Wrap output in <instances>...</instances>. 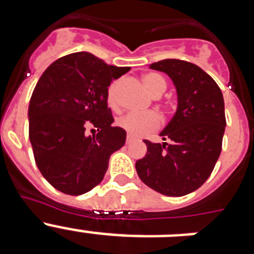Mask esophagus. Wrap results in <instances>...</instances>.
Returning <instances> with one entry per match:
<instances>
[{
  "label": "esophagus",
  "instance_id": "1",
  "mask_svg": "<svg viewBox=\"0 0 254 254\" xmlns=\"http://www.w3.org/2000/svg\"><path fill=\"white\" fill-rule=\"evenodd\" d=\"M132 141H134V138L132 137V136H129V134H127V138H126V142H127V145H128V143H131Z\"/></svg>",
  "mask_w": 254,
  "mask_h": 254
}]
</instances>
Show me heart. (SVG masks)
Listing matches in <instances>:
<instances>
[{"label":"heart","instance_id":"1","mask_svg":"<svg viewBox=\"0 0 254 254\" xmlns=\"http://www.w3.org/2000/svg\"><path fill=\"white\" fill-rule=\"evenodd\" d=\"M142 82L154 96H160L167 89V81L159 73L149 72L143 75ZM118 86H120V82L116 81L108 87L107 102L112 108H116L118 105ZM117 123L121 128L125 129L127 133L133 137H141V136H145V134L158 129L160 126V118L154 112L128 113L121 117Z\"/></svg>","mask_w":254,"mask_h":254}]
</instances>
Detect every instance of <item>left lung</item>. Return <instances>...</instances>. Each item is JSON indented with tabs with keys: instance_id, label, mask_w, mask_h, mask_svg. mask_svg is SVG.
I'll return each mask as SVG.
<instances>
[{
	"instance_id": "left-lung-1",
	"label": "left lung",
	"mask_w": 254,
	"mask_h": 254,
	"mask_svg": "<svg viewBox=\"0 0 254 254\" xmlns=\"http://www.w3.org/2000/svg\"><path fill=\"white\" fill-rule=\"evenodd\" d=\"M150 68L172 78L178 108L160 133L169 142L143 140L147 154L136 161V170L159 193L186 196L207 181L221 152L226 126L223 93L214 78L187 61L163 60Z\"/></svg>"
}]
</instances>
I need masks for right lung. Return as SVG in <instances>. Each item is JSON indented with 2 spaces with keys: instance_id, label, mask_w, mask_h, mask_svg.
<instances>
[{
  "instance_id": "right-lung-1",
  "label": "right lung",
  "mask_w": 254,
  "mask_h": 254,
  "mask_svg": "<svg viewBox=\"0 0 254 254\" xmlns=\"http://www.w3.org/2000/svg\"><path fill=\"white\" fill-rule=\"evenodd\" d=\"M129 69L77 52L58 58L40 76L29 104V140L38 169L60 192L78 196L93 190L111 155L125 145L126 131L112 126L107 91ZM90 127L98 132L87 136Z\"/></svg>"
}]
</instances>
